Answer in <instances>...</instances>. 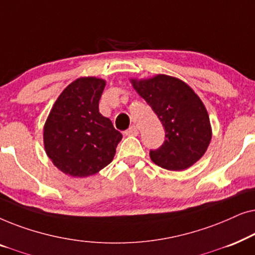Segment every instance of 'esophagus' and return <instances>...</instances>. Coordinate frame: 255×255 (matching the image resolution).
Returning a JSON list of instances; mask_svg holds the SVG:
<instances>
[{
  "instance_id": "esophagus-1",
  "label": "esophagus",
  "mask_w": 255,
  "mask_h": 255,
  "mask_svg": "<svg viewBox=\"0 0 255 255\" xmlns=\"http://www.w3.org/2000/svg\"><path fill=\"white\" fill-rule=\"evenodd\" d=\"M127 135H137L138 134V128L137 127H134V125H132L131 128H128L127 131L124 132Z\"/></svg>"
}]
</instances>
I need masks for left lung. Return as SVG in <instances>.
<instances>
[{"mask_svg":"<svg viewBox=\"0 0 255 255\" xmlns=\"http://www.w3.org/2000/svg\"><path fill=\"white\" fill-rule=\"evenodd\" d=\"M132 85L158 116L165 140L149 151L152 161L168 170H183L207 151L211 128L207 109L194 90L179 79L156 75Z\"/></svg>","mask_w":255,"mask_h":255,"instance_id":"obj_1","label":"left lung"}]
</instances>
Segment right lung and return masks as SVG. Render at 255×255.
I'll return each mask as SVG.
<instances>
[{
	"instance_id": "right-lung-1",
	"label": "right lung",
	"mask_w": 255,
	"mask_h": 255,
	"mask_svg": "<svg viewBox=\"0 0 255 255\" xmlns=\"http://www.w3.org/2000/svg\"><path fill=\"white\" fill-rule=\"evenodd\" d=\"M104 86L96 78L75 80L55 101L45 123V149L65 174L89 176L113 161L122 134L100 114Z\"/></svg>"
}]
</instances>
